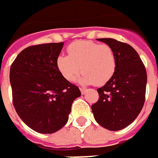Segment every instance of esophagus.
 Here are the masks:
<instances>
[{
  "label": "esophagus",
  "mask_w": 158,
  "mask_h": 158,
  "mask_svg": "<svg viewBox=\"0 0 158 158\" xmlns=\"http://www.w3.org/2000/svg\"><path fill=\"white\" fill-rule=\"evenodd\" d=\"M80 92H81V94H85L87 92V89L84 88H80Z\"/></svg>",
  "instance_id": "1"
}]
</instances>
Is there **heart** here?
<instances>
[{
    "label": "heart",
    "instance_id": "b5f03b06",
    "mask_svg": "<svg viewBox=\"0 0 158 158\" xmlns=\"http://www.w3.org/2000/svg\"><path fill=\"white\" fill-rule=\"evenodd\" d=\"M69 56L60 55L57 59V68L68 81H75L79 73L84 72L79 82L82 84H105L116 69L113 50L106 44L99 45L89 40H78L68 47Z\"/></svg>",
    "mask_w": 158,
    "mask_h": 158
}]
</instances>
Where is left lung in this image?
<instances>
[{
	"label": "left lung",
	"instance_id": "1",
	"mask_svg": "<svg viewBox=\"0 0 158 158\" xmlns=\"http://www.w3.org/2000/svg\"><path fill=\"white\" fill-rule=\"evenodd\" d=\"M97 40L113 50L116 69L108 82L98 89V100L91 106L94 118L108 130H121L136 119L144 106L147 71L130 45L109 38Z\"/></svg>",
	"mask_w": 158,
	"mask_h": 158
}]
</instances>
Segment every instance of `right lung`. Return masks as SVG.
Here are the masks:
<instances>
[{
    "instance_id": "add662e5",
    "label": "right lung",
    "mask_w": 158,
    "mask_h": 158,
    "mask_svg": "<svg viewBox=\"0 0 158 158\" xmlns=\"http://www.w3.org/2000/svg\"><path fill=\"white\" fill-rule=\"evenodd\" d=\"M63 44L28 47L16 57L10 70L17 114L29 127L41 134L63 127L72 102L81 95L79 88L65 79L57 68Z\"/></svg>"
}]
</instances>
